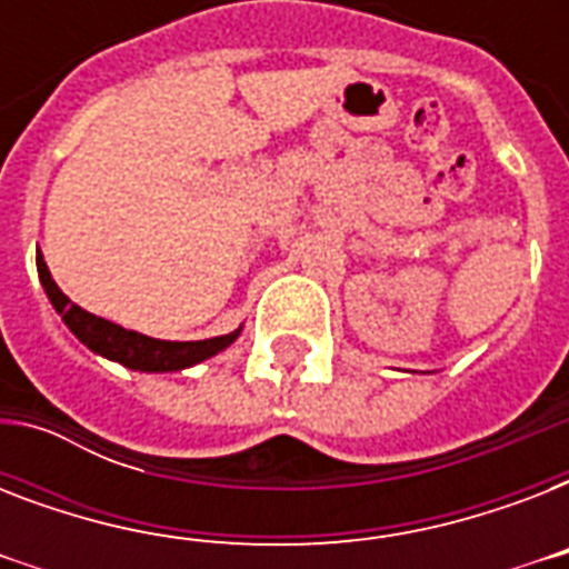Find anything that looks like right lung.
I'll return each mask as SVG.
<instances>
[{
  "mask_svg": "<svg viewBox=\"0 0 569 569\" xmlns=\"http://www.w3.org/2000/svg\"><path fill=\"white\" fill-rule=\"evenodd\" d=\"M38 274L43 283V292L52 301L56 312L61 316L67 328L73 330V337L88 346L93 355H102L114 360V363L127 366V369H138V372H180L194 363H203L227 346H232L239 339L241 328L227 333V337H212V339H197V342H168V339H153L136 330H127L114 325L109 319H100L93 312L82 310L79 303H70L58 283L49 274L47 262L40 257L38 250Z\"/></svg>",
  "mask_w": 569,
  "mask_h": 569,
  "instance_id": "right-lung-1",
  "label": "right lung"
}]
</instances>
